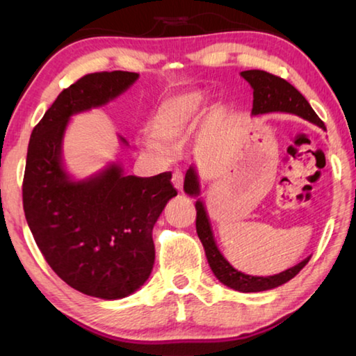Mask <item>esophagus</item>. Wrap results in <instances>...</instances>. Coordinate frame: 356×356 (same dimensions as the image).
<instances>
[{
  "label": "esophagus",
  "instance_id": "esophagus-1",
  "mask_svg": "<svg viewBox=\"0 0 356 356\" xmlns=\"http://www.w3.org/2000/svg\"><path fill=\"white\" fill-rule=\"evenodd\" d=\"M172 184L179 191L184 190V172L180 170H176L172 172Z\"/></svg>",
  "mask_w": 356,
  "mask_h": 356
}]
</instances>
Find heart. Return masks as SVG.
Instances as JSON below:
<instances>
[{
    "label": "heart",
    "instance_id": "b5f03b06",
    "mask_svg": "<svg viewBox=\"0 0 356 356\" xmlns=\"http://www.w3.org/2000/svg\"><path fill=\"white\" fill-rule=\"evenodd\" d=\"M206 100L201 89H188L161 100L147 120V146L156 152L179 146L195 129Z\"/></svg>",
    "mask_w": 356,
    "mask_h": 356
}]
</instances>
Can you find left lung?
Masks as SVG:
<instances>
[{
  "label": "left lung",
  "mask_w": 356,
  "mask_h": 356,
  "mask_svg": "<svg viewBox=\"0 0 356 356\" xmlns=\"http://www.w3.org/2000/svg\"><path fill=\"white\" fill-rule=\"evenodd\" d=\"M240 75H242L252 88V116H259V114L267 113H291L309 120V122L318 125V127L323 130H327L321 118L317 116L316 111L312 110L311 105L308 104V100H306L291 83H287L286 80H282V78L264 70H245ZM184 190L186 195L195 197L200 196L201 193L200 179H197V172L193 165L185 174ZM195 207L196 232L204 246V251H206L210 268H212L213 275L218 278L220 282L234 289V291L262 292L268 291V289H275L284 284L287 281H291L293 276L298 275L300 270L309 262L311 256L295 265V267L287 268L284 272L273 276H252L238 272V270L234 268L232 265L226 261L225 256L220 252L218 246H216L204 202L201 200H197Z\"/></svg>",
  "instance_id": "8db88e82"
}]
</instances>
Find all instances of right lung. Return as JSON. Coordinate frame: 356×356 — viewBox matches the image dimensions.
<instances>
[{"label": "right lung", "mask_w": 356, "mask_h": 356, "mask_svg": "<svg viewBox=\"0 0 356 356\" xmlns=\"http://www.w3.org/2000/svg\"><path fill=\"white\" fill-rule=\"evenodd\" d=\"M138 76L122 70L84 75L58 95L28 144L23 210L35 243L64 282L102 300L129 297L147 281L155 261L152 229L177 191L171 172L125 176L118 163L72 179L63 140L74 114L106 105Z\"/></svg>", "instance_id": "add662e5"}]
</instances>
